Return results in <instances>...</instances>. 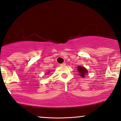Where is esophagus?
I'll use <instances>...</instances> for the list:
<instances>
[{
	"label": "esophagus",
	"mask_w": 121,
	"mask_h": 121,
	"mask_svg": "<svg viewBox=\"0 0 121 121\" xmlns=\"http://www.w3.org/2000/svg\"><path fill=\"white\" fill-rule=\"evenodd\" d=\"M60 65H61V66H65V65H66V63L63 62L62 64H60Z\"/></svg>",
	"instance_id": "obj_1"
}]
</instances>
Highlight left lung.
<instances>
[{
    "label": "left lung",
    "mask_w": 121,
    "mask_h": 121,
    "mask_svg": "<svg viewBox=\"0 0 121 121\" xmlns=\"http://www.w3.org/2000/svg\"><path fill=\"white\" fill-rule=\"evenodd\" d=\"M78 71H79L80 73V76L82 77H85V75L87 74V71L85 69L84 67H82V66H78L77 67Z\"/></svg>",
    "instance_id": "left-lung-1"
}]
</instances>
